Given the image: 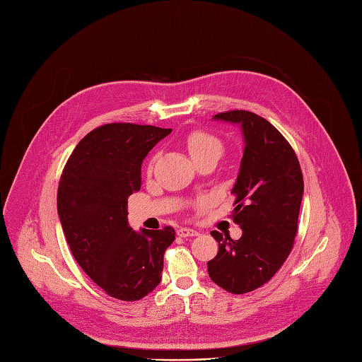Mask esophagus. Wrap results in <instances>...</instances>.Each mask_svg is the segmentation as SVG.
Masks as SVG:
<instances>
[{
	"instance_id": "34e87169",
	"label": "esophagus",
	"mask_w": 362,
	"mask_h": 362,
	"mask_svg": "<svg viewBox=\"0 0 362 362\" xmlns=\"http://www.w3.org/2000/svg\"><path fill=\"white\" fill-rule=\"evenodd\" d=\"M177 235H178L180 238H191V236H197L199 232L194 230V229H188V228H180V229L177 230Z\"/></svg>"
}]
</instances>
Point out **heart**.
Returning a JSON list of instances; mask_svg holds the SVG:
<instances>
[{"label": "heart", "instance_id": "heart-1", "mask_svg": "<svg viewBox=\"0 0 362 362\" xmlns=\"http://www.w3.org/2000/svg\"><path fill=\"white\" fill-rule=\"evenodd\" d=\"M184 144L194 160H199L202 158L207 156H216L220 158L223 155L225 151V144L221 139L210 132L197 129V130H191L185 139Z\"/></svg>", "mask_w": 362, "mask_h": 362}]
</instances>
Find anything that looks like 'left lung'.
<instances>
[{"label":"left lung","mask_w":362,"mask_h":362,"mask_svg":"<svg viewBox=\"0 0 362 362\" xmlns=\"http://www.w3.org/2000/svg\"><path fill=\"white\" fill-rule=\"evenodd\" d=\"M217 120L239 123L245 137L240 171L232 194V218L242 229L233 240L217 230V255L207 262L211 281L245 294L268 283L288 258L303 197L300 162L287 139L268 120L246 110L223 111Z\"/></svg>","instance_id":"obj_1"}]
</instances>
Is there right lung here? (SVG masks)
I'll return each mask as SVG.
<instances>
[{"mask_svg":"<svg viewBox=\"0 0 362 362\" xmlns=\"http://www.w3.org/2000/svg\"><path fill=\"white\" fill-rule=\"evenodd\" d=\"M171 133L149 124L108 123L76 145L61 175L58 214L79 267L110 297L136 301L160 283L175 230L134 232L127 199L142 185V162Z\"/></svg>","mask_w":362,"mask_h":362,"instance_id":"add662e5","label":"right lung"}]
</instances>
